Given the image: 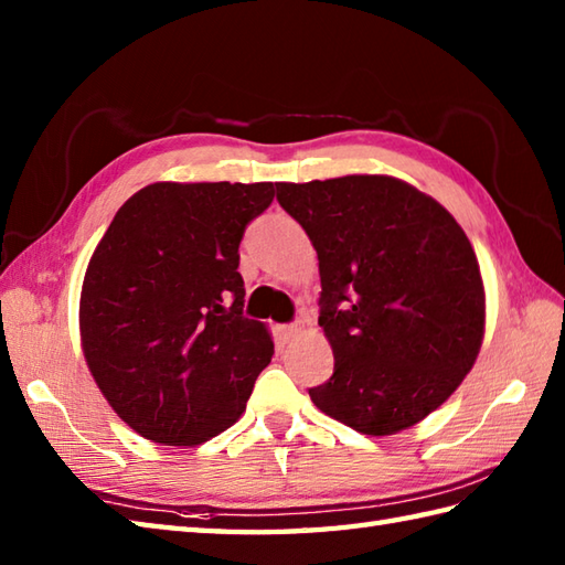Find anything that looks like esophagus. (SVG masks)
<instances>
[{
  "instance_id": "esophagus-1",
  "label": "esophagus",
  "mask_w": 565,
  "mask_h": 565,
  "mask_svg": "<svg viewBox=\"0 0 565 565\" xmlns=\"http://www.w3.org/2000/svg\"><path fill=\"white\" fill-rule=\"evenodd\" d=\"M298 330H301V326H298V322H289V326H281V328H279V332H281V340H284V342L294 340L296 334H298Z\"/></svg>"
}]
</instances>
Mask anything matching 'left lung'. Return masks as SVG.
Wrapping results in <instances>:
<instances>
[{"label":"left lung","instance_id":"left-lung-1","mask_svg":"<svg viewBox=\"0 0 565 565\" xmlns=\"http://www.w3.org/2000/svg\"><path fill=\"white\" fill-rule=\"evenodd\" d=\"M276 201L318 252L320 316L334 371L308 388L322 413L362 435L427 417L471 371L486 294L451 213L381 174L276 184Z\"/></svg>","mask_w":565,"mask_h":565}]
</instances>
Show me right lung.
I'll list each match as a JSON object with an SVG mask.
<instances>
[{"label":"right lung","instance_id":"obj_1","mask_svg":"<svg viewBox=\"0 0 565 565\" xmlns=\"http://www.w3.org/2000/svg\"><path fill=\"white\" fill-rule=\"evenodd\" d=\"M271 201V182L150 184L94 249L79 301L84 359L146 439L194 447L245 413L274 342L243 316L237 249Z\"/></svg>","mask_w":565,"mask_h":565}]
</instances>
